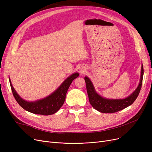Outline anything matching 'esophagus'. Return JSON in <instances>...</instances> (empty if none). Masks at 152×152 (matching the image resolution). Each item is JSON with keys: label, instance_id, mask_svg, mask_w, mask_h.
<instances>
[{"label": "esophagus", "instance_id": "esophagus-1", "mask_svg": "<svg viewBox=\"0 0 152 152\" xmlns=\"http://www.w3.org/2000/svg\"><path fill=\"white\" fill-rule=\"evenodd\" d=\"M80 72H81V74H83V73H84V70H81Z\"/></svg>", "mask_w": 152, "mask_h": 152}]
</instances>
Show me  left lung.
I'll list each match as a JSON object with an SVG mask.
<instances>
[{
  "mask_svg": "<svg viewBox=\"0 0 152 152\" xmlns=\"http://www.w3.org/2000/svg\"><path fill=\"white\" fill-rule=\"evenodd\" d=\"M143 77V66H142L141 79L138 87L134 92L124 99H107L103 98L97 94L94 89L91 81L88 77H85L87 92L89 102L91 106L97 111L103 113H114L128 107L134 102L138 97L142 86Z\"/></svg>",
  "mask_w": 152,
  "mask_h": 152,
  "instance_id": "8db88e82",
  "label": "left lung"
}]
</instances>
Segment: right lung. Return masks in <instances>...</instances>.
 <instances>
[{"label":"right lung","instance_id":"right-lung-1","mask_svg":"<svg viewBox=\"0 0 152 152\" xmlns=\"http://www.w3.org/2000/svg\"><path fill=\"white\" fill-rule=\"evenodd\" d=\"M78 75L79 74L78 73L72 74L68 77L53 94L43 99L34 102L26 101L20 98L15 91L10 80L9 82L15 101L24 109L34 114L48 116L56 113L63 106L65 100L66 94L71 83Z\"/></svg>","mask_w":152,"mask_h":152}]
</instances>
